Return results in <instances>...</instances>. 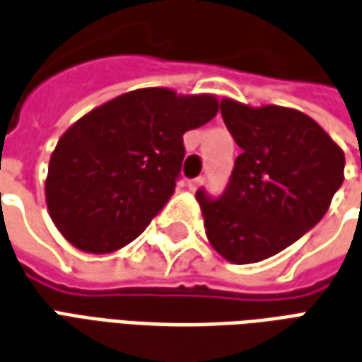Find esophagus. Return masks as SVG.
<instances>
[{
  "instance_id": "obj_1",
  "label": "esophagus",
  "mask_w": 362,
  "mask_h": 362,
  "mask_svg": "<svg viewBox=\"0 0 362 362\" xmlns=\"http://www.w3.org/2000/svg\"><path fill=\"white\" fill-rule=\"evenodd\" d=\"M202 184H204V178H192V180H188V188L192 189V192H196Z\"/></svg>"
}]
</instances>
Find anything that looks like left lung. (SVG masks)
I'll list each match as a JSON object with an SVG mask.
<instances>
[{"instance_id": "obj_1", "label": "left lung", "mask_w": 362, "mask_h": 362, "mask_svg": "<svg viewBox=\"0 0 362 362\" xmlns=\"http://www.w3.org/2000/svg\"><path fill=\"white\" fill-rule=\"evenodd\" d=\"M243 153L217 199L197 189L205 235L230 264H256L296 243L326 215L343 184L345 155L303 112L221 100Z\"/></svg>"}]
</instances>
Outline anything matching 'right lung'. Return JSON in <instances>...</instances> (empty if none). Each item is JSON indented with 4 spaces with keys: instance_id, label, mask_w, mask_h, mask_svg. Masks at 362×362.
Masks as SVG:
<instances>
[{
    "instance_id": "1",
    "label": "right lung",
    "mask_w": 362,
    "mask_h": 362,
    "mask_svg": "<svg viewBox=\"0 0 362 362\" xmlns=\"http://www.w3.org/2000/svg\"><path fill=\"white\" fill-rule=\"evenodd\" d=\"M213 95L129 90L77 119L59 137L46 178L48 211L75 248L119 250L170 199L184 160L182 135L215 118Z\"/></svg>"
}]
</instances>
